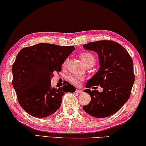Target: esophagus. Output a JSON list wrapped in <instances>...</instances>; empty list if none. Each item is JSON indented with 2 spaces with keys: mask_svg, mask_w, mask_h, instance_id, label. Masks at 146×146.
Listing matches in <instances>:
<instances>
[{
  "mask_svg": "<svg viewBox=\"0 0 146 146\" xmlns=\"http://www.w3.org/2000/svg\"><path fill=\"white\" fill-rule=\"evenodd\" d=\"M76 93H78V94H82V90H80L79 89H77L76 90Z\"/></svg>",
  "mask_w": 146,
  "mask_h": 146,
  "instance_id": "34e87169",
  "label": "esophagus"
}]
</instances>
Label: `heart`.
Instances as JSON below:
<instances>
[{
	"instance_id": "obj_1",
	"label": "heart",
	"mask_w": 146,
	"mask_h": 146,
	"mask_svg": "<svg viewBox=\"0 0 146 146\" xmlns=\"http://www.w3.org/2000/svg\"><path fill=\"white\" fill-rule=\"evenodd\" d=\"M80 57L84 64L87 66V65H93L95 64L96 62V59H95L94 56L90 52H82L80 54ZM67 61H66L64 63V66H65L66 64ZM69 80H70L71 83H73L75 85H78L80 83V82L84 79V77L81 75H71L68 77Z\"/></svg>"
}]
</instances>
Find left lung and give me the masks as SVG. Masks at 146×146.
Returning a JSON list of instances; mask_svg holds the SVG:
<instances>
[{"label":"left lung","mask_w":146,"mask_h":146,"mask_svg":"<svg viewBox=\"0 0 146 146\" xmlns=\"http://www.w3.org/2000/svg\"><path fill=\"white\" fill-rule=\"evenodd\" d=\"M83 47L97 52L100 67L85 86L84 92L90 95L91 101L82 108L95 117H108L117 112L130 97L135 81L133 60L125 48L113 41H94ZM95 85H100L104 91H91L89 88Z\"/></svg>","instance_id":"8db88e82"}]
</instances>
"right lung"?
<instances>
[{
  "label": "right lung",
  "instance_id": "right-lung-1",
  "mask_svg": "<svg viewBox=\"0 0 146 146\" xmlns=\"http://www.w3.org/2000/svg\"><path fill=\"white\" fill-rule=\"evenodd\" d=\"M74 46H59L38 43L22 48L12 66V85L18 101L25 112L36 117L52 114L61 106L62 96L75 92L73 86L66 83L63 87H51L54 71L75 50Z\"/></svg>",
  "mask_w": 146,
  "mask_h": 146
}]
</instances>
